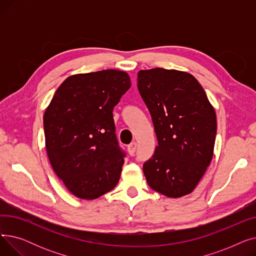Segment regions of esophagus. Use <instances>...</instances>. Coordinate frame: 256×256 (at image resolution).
I'll use <instances>...</instances> for the list:
<instances>
[{
  "label": "esophagus",
  "instance_id": "obj_1",
  "mask_svg": "<svg viewBox=\"0 0 256 256\" xmlns=\"http://www.w3.org/2000/svg\"><path fill=\"white\" fill-rule=\"evenodd\" d=\"M136 148H137V143L132 142L128 146V152L130 154V156H134L136 152Z\"/></svg>",
  "mask_w": 256,
  "mask_h": 256
}]
</instances>
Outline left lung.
Returning <instances> with one entry per match:
<instances>
[{"instance_id": "1", "label": "left lung", "mask_w": 256, "mask_h": 256, "mask_svg": "<svg viewBox=\"0 0 256 256\" xmlns=\"http://www.w3.org/2000/svg\"><path fill=\"white\" fill-rule=\"evenodd\" d=\"M138 90L158 139L143 164L147 184L167 197L191 193L208 167L217 120L206 94L190 74L152 68L138 72Z\"/></svg>"}]
</instances>
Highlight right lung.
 <instances>
[{"label": "right lung", "instance_id": "1", "mask_svg": "<svg viewBox=\"0 0 256 256\" xmlns=\"http://www.w3.org/2000/svg\"><path fill=\"white\" fill-rule=\"evenodd\" d=\"M130 85L128 74L115 70L74 74L46 110L50 165L78 198H98L118 184L126 152L116 138L113 109Z\"/></svg>", "mask_w": 256, "mask_h": 256}]
</instances>
